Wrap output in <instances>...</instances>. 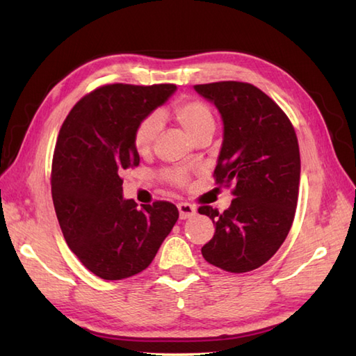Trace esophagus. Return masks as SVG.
<instances>
[{"instance_id": "34e87169", "label": "esophagus", "mask_w": 356, "mask_h": 356, "mask_svg": "<svg viewBox=\"0 0 356 356\" xmlns=\"http://www.w3.org/2000/svg\"><path fill=\"white\" fill-rule=\"evenodd\" d=\"M177 209H179V217L182 218V220H185V218H191L193 216H195V213H197L195 207L191 205V203H188V202L179 203Z\"/></svg>"}]
</instances>
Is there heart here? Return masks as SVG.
<instances>
[{"label": "heart", "instance_id": "1", "mask_svg": "<svg viewBox=\"0 0 356 356\" xmlns=\"http://www.w3.org/2000/svg\"><path fill=\"white\" fill-rule=\"evenodd\" d=\"M172 115L179 120L191 138H199L200 134L214 131L216 116L213 108L200 99H180L172 107ZM162 130V118L159 113H149L143 116L134 128L133 145L139 154H147L153 147L159 133ZM165 177L174 185H185L188 174L184 170H174L165 174Z\"/></svg>", "mask_w": 356, "mask_h": 356}]
</instances>
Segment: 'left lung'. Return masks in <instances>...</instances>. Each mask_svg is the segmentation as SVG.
<instances>
[{
	"mask_svg": "<svg viewBox=\"0 0 356 356\" xmlns=\"http://www.w3.org/2000/svg\"><path fill=\"white\" fill-rule=\"evenodd\" d=\"M223 120L216 184L234 185L231 207L199 213L213 218L214 237L202 248L208 263L228 272H249L283 245L298 200L300 148L284 111L252 84L237 81L194 86Z\"/></svg>",
	"mask_w": 356,
	"mask_h": 356,
	"instance_id": "left-lung-1",
	"label": "left lung"
}]
</instances>
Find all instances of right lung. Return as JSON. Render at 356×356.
Returning <instances> with one entry per match:
<instances>
[{"instance_id":"1","label":"right lung","mask_w":356,"mask_h":356,"mask_svg":"<svg viewBox=\"0 0 356 356\" xmlns=\"http://www.w3.org/2000/svg\"><path fill=\"white\" fill-rule=\"evenodd\" d=\"M174 84H111L74 105L59 130L51 197L67 245L102 280L139 274L179 218L170 202L138 208L122 197L120 174L139 165L134 128L176 92Z\"/></svg>"}]
</instances>
